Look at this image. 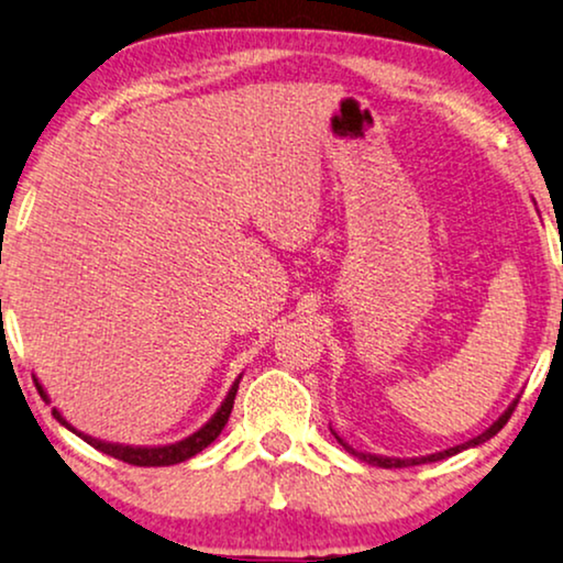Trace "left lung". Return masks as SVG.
Returning <instances> with one entry per match:
<instances>
[{
  "label": "left lung",
  "instance_id": "1",
  "mask_svg": "<svg viewBox=\"0 0 563 563\" xmlns=\"http://www.w3.org/2000/svg\"><path fill=\"white\" fill-rule=\"evenodd\" d=\"M517 402L519 400H515L509 405V410L504 412V416L499 418V421H496L494 426H490L488 431H483L481 437H475V439H471V441H465V444H457V446H452V450H444V452H437V454H429V457H412V460H395V457H376V454H361V452H355V450H351V446L347 444H343V439L338 437V441L340 444L345 446L347 452L351 454H355V457H361L364 462H368V465H376V467H410V465H423V462H437V460H444V457H452V454H457V452H462V450H467V446H475V444H483V441H488L490 437H496V433H499L504 426H507V421L511 418V412H515V408H517Z\"/></svg>",
  "mask_w": 563,
  "mask_h": 563
}]
</instances>
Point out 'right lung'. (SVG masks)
I'll return each instance as SVG.
<instances>
[{
  "instance_id": "right-lung-1",
  "label": "right lung",
  "mask_w": 563,
  "mask_h": 563,
  "mask_svg": "<svg viewBox=\"0 0 563 563\" xmlns=\"http://www.w3.org/2000/svg\"><path fill=\"white\" fill-rule=\"evenodd\" d=\"M35 387H38V395H44V387H41L38 382H35ZM236 389H239V379L233 382L231 393L229 397H225V402L220 405V410L216 412V416L210 418L208 423L202 426L197 433H191L189 439L184 441H176V444H168V446H122V444H106V441H98L92 437H85V433H77L73 426H69L64 418L59 416V412L54 410L56 421H59L62 426H67L69 431H75L77 437H82L85 441H88L90 446H96L98 452L109 454V457H117L126 462V465H137V467H161V465H176V462H184L189 457H195V454H199L205 450V446L212 444L220 437V431H223V426L229 423L231 418V410H233V400H236Z\"/></svg>"
}]
</instances>
